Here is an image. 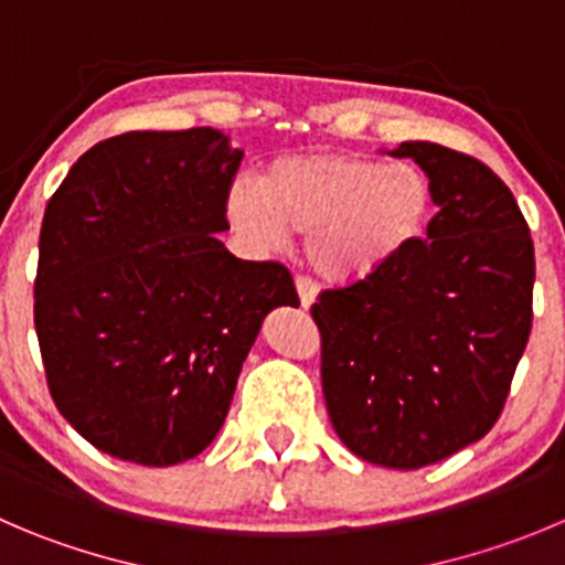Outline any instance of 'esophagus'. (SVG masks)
Listing matches in <instances>:
<instances>
[{"label": "esophagus", "mask_w": 565, "mask_h": 565, "mask_svg": "<svg viewBox=\"0 0 565 565\" xmlns=\"http://www.w3.org/2000/svg\"><path fill=\"white\" fill-rule=\"evenodd\" d=\"M297 294H299V302H302V308H310V305L316 302V294H319V288H316L313 279L297 277Z\"/></svg>", "instance_id": "34e87169"}]
</instances>
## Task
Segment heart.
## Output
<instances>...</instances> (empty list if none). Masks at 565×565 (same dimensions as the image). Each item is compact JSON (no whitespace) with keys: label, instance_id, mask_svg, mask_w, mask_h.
<instances>
[{"label":"heart","instance_id":"heart-1","mask_svg":"<svg viewBox=\"0 0 565 565\" xmlns=\"http://www.w3.org/2000/svg\"><path fill=\"white\" fill-rule=\"evenodd\" d=\"M429 182L413 163L354 152L279 158L260 185L235 180L224 211L252 255H271L305 233V257L321 277L349 282L402 255L429 216Z\"/></svg>","mask_w":565,"mask_h":565}]
</instances>
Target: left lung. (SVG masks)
I'll use <instances>...</instances> for the list:
<instances>
[{
	"instance_id": "8db88e82",
	"label": "left lung",
	"mask_w": 565,
	"mask_h": 565,
	"mask_svg": "<svg viewBox=\"0 0 565 565\" xmlns=\"http://www.w3.org/2000/svg\"><path fill=\"white\" fill-rule=\"evenodd\" d=\"M438 207L427 238L313 305L338 438L385 469H422L497 424L533 327L535 252L510 188L480 160L405 141Z\"/></svg>"
}]
</instances>
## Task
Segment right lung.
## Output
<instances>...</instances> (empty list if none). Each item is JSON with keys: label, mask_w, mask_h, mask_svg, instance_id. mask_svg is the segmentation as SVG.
Returning <instances> with one entry per match:
<instances>
[{"label": "right lung", "mask_w": 565, "mask_h": 565, "mask_svg": "<svg viewBox=\"0 0 565 565\" xmlns=\"http://www.w3.org/2000/svg\"><path fill=\"white\" fill-rule=\"evenodd\" d=\"M244 152L222 130L125 132L90 147L50 199L35 332L52 399L96 449L174 466L213 444L274 308L299 297L279 263L218 233Z\"/></svg>", "instance_id": "1"}]
</instances>
